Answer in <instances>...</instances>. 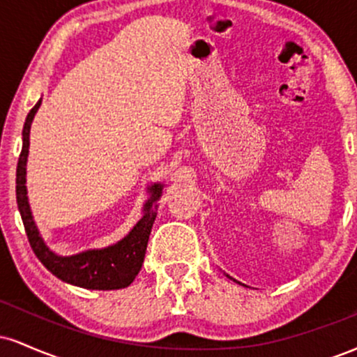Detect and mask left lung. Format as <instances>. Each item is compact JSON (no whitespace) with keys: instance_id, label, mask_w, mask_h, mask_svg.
Wrapping results in <instances>:
<instances>
[{"instance_id":"1","label":"left lung","mask_w":357,"mask_h":357,"mask_svg":"<svg viewBox=\"0 0 357 357\" xmlns=\"http://www.w3.org/2000/svg\"><path fill=\"white\" fill-rule=\"evenodd\" d=\"M227 277H228V275H227ZM228 278H231V277H228ZM233 282H236V280H235V278H233Z\"/></svg>"}]
</instances>
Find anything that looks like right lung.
I'll return each instance as SVG.
<instances>
[{
	"label": "right lung",
	"mask_w": 357,
	"mask_h": 357,
	"mask_svg": "<svg viewBox=\"0 0 357 357\" xmlns=\"http://www.w3.org/2000/svg\"><path fill=\"white\" fill-rule=\"evenodd\" d=\"M42 99L28 112L23 126V147L16 166V203L22 215L28 241L33 248L35 255L55 277L67 284L90 290H117L130 285L139 273L144 261L147 240L151 228L158 215V202L162 195V184L154 183L147 188L149 199L144 203V215L134 225V228L117 243L100 250H87L77 255L61 257L48 248L45 240L36 228L30 203L26 196V161L28 147H30V127L36 110L40 109Z\"/></svg>",
	"instance_id": "right-lung-1"
}]
</instances>
